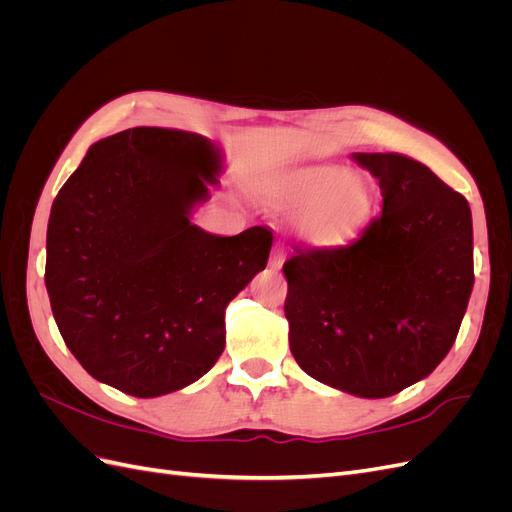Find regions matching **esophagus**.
<instances>
[{
    "label": "esophagus",
    "mask_w": 512,
    "mask_h": 512,
    "mask_svg": "<svg viewBox=\"0 0 512 512\" xmlns=\"http://www.w3.org/2000/svg\"><path fill=\"white\" fill-rule=\"evenodd\" d=\"M269 265H271V269H280L284 265V250H280V247H277V250L271 254Z\"/></svg>",
    "instance_id": "esophagus-1"
}]
</instances>
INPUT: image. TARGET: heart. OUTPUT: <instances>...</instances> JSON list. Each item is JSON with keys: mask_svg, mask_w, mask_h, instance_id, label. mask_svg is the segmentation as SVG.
I'll list each match as a JSON object with an SVG mask.
<instances>
[{"mask_svg": "<svg viewBox=\"0 0 512 512\" xmlns=\"http://www.w3.org/2000/svg\"><path fill=\"white\" fill-rule=\"evenodd\" d=\"M271 196L288 211H303L297 232L316 247L348 243L374 209V192L367 179L339 166L294 170L271 185Z\"/></svg>", "mask_w": 512, "mask_h": 512, "instance_id": "b5f03b06", "label": "heart"}]
</instances>
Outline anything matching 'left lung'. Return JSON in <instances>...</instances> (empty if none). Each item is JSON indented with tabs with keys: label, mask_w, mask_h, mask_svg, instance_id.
Instances as JSON below:
<instances>
[{
	"label": "left lung",
	"mask_w": 512,
	"mask_h": 512,
	"mask_svg": "<svg viewBox=\"0 0 512 512\" xmlns=\"http://www.w3.org/2000/svg\"><path fill=\"white\" fill-rule=\"evenodd\" d=\"M382 215L333 250L284 265L290 352L314 380L365 399L427 378L455 344L474 286L468 200L399 153H352Z\"/></svg>",
	"instance_id": "1"
}]
</instances>
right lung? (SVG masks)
Here are the masks:
<instances>
[{"label": "right lung", "mask_w": 512, "mask_h": 512, "mask_svg": "<svg viewBox=\"0 0 512 512\" xmlns=\"http://www.w3.org/2000/svg\"><path fill=\"white\" fill-rule=\"evenodd\" d=\"M224 173L211 138L130 128L89 147L51 207L44 284L89 376L134 397L183 389L220 359L226 307L267 267L273 235L192 224Z\"/></svg>", "instance_id": "obj_1"}]
</instances>
